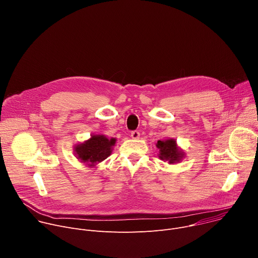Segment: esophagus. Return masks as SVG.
<instances>
[{
  "mask_svg": "<svg viewBox=\"0 0 258 258\" xmlns=\"http://www.w3.org/2000/svg\"><path fill=\"white\" fill-rule=\"evenodd\" d=\"M131 137H132V139L137 140V139L140 138V133L138 131H134V132L131 133Z\"/></svg>",
  "mask_w": 258,
  "mask_h": 258,
  "instance_id": "1",
  "label": "esophagus"
}]
</instances>
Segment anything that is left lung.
Listing matches in <instances>:
<instances>
[{
    "label": "left lung",
    "instance_id": "8db88e82",
    "mask_svg": "<svg viewBox=\"0 0 258 258\" xmlns=\"http://www.w3.org/2000/svg\"><path fill=\"white\" fill-rule=\"evenodd\" d=\"M156 147L159 149V158L162 160H167L169 163H177L181 161L185 153L182 149L177 146L176 140L167 139L163 141H157Z\"/></svg>",
    "mask_w": 258,
    "mask_h": 258
}]
</instances>
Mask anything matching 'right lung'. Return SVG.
<instances>
[{
    "label": "right lung",
    "instance_id": "1",
    "mask_svg": "<svg viewBox=\"0 0 258 258\" xmlns=\"http://www.w3.org/2000/svg\"><path fill=\"white\" fill-rule=\"evenodd\" d=\"M115 143V138L108 139L104 135H92L85 142L76 145L74 152L81 162L93 168L112 153Z\"/></svg>",
    "mask_w": 258,
    "mask_h": 258
}]
</instances>
